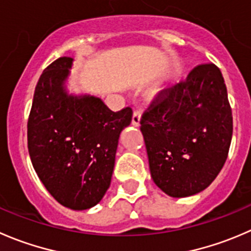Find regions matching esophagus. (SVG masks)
<instances>
[{
  "label": "esophagus",
  "mask_w": 251,
  "mask_h": 251,
  "mask_svg": "<svg viewBox=\"0 0 251 251\" xmlns=\"http://www.w3.org/2000/svg\"><path fill=\"white\" fill-rule=\"evenodd\" d=\"M140 120H141V110L140 109H136L133 111V115H132V124L135 126L140 125Z\"/></svg>",
  "instance_id": "obj_1"
}]
</instances>
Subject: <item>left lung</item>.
Here are the masks:
<instances>
[{
    "instance_id": "1",
    "label": "left lung",
    "mask_w": 251,
    "mask_h": 251,
    "mask_svg": "<svg viewBox=\"0 0 251 251\" xmlns=\"http://www.w3.org/2000/svg\"><path fill=\"white\" fill-rule=\"evenodd\" d=\"M151 175L173 198L195 195L225 165L233 133L232 108L221 70L202 64L163 89L140 120Z\"/></svg>"
}]
</instances>
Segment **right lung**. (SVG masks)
Returning a JSON list of instances; mask_svg holds the SVG:
<instances>
[{
	"mask_svg": "<svg viewBox=\"0 0 251 251\" xmlns=\"http://www.w3.org/2000/svg\"><path fill=\"white\" fill-rule=\"evenodd\" d=\"M71 57L41 74L28 118V151L39 179L65 207L96 206L110 186L119 136L132 120L130 106L113 111L96 97L69 96Z\"/></svg>",
	"mask_w": 251,
	"mask_h": 251,
	"instance_id": "right-lung-1",
	"label": "right lung"
}]
</instances>
